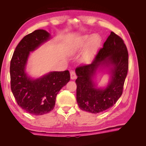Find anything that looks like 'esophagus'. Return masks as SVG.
<instances>
[{"label":"esophagus","instance_id":"obj_1","mask_svg":"<svg viewBox=\"0 0 146 146\" xmlns=\"http://www.w3.org/2000/svg\"><path fill=\"white\" fill-rule=\"evenodd\" d=\"M70 76H71V78L72 79V80H74V79H76V73H75V72L74 71H71Z\"/></svg>","mask_w":146,"mask_h":146}]
</instances>
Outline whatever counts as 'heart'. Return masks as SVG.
Here are the masks:
<instances>
[{
	"label": "heart",
	"mask_w": 146,
	"mask_h": 146,
	"mask_svg": "<svg viewBox=\"0 0 146 146\" xmlns=\"http://www.w3.org/2000/svg\"><path fill=\"white\" fill-rule=\"evenodd\" d=\"M101 43L100 37L97 35H93L91 36L84 35L79 38L75 42L72 49V53L83 49L88 44L87 49L84 54L83 60L86 63L90 62L93 58Z\"/></svg>",
	"instance_id": "b5f03b06"
}]
</instances>
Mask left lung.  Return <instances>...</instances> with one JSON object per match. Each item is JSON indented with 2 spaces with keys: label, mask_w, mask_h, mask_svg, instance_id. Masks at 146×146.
Listing matches in <instances>:
<instances>
[{
  "label": "left lung",
  "mask_w": 146,
  "mask_h": 146,
  "mask_svg": "<svg viewBox=\"0 0 146 146\" xmlns=\"http://www.w3.org/2000/svg\"><path fill=\"white\" fill-rule=\"evenodd\" d=\"M128 51L123 40L114 32L100 49L92 63L76 68L78 78L76 101L81 110L98 113L107 110L115 104L122 94L123 84L128 70ZM109 68L110 82L105 88H98L92 77L101 66Z\"/></svg>",
  "instance_id": "obj_1"
}]
</instances>
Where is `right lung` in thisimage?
Returning <instances> with one entry per match:
<instances>
[{
    "label": "right lung",
    "mask_w": 146,
    "mask_h": 146,
    "mask_svg": "<svg viewBox=\"0 0 146 146\" xmlns=\"http://www.w3.org/2000/svg\"><path fill=\"white\" fill-rule=\"evenodd\" d=\"M50 38V34L37 29L27 35L16 47L10 63L11 89L18 105L33 115L46 114L53 110L56 97L70 80L68 70L52 71L37 79L27 75L29 53Z\"/></svg>",
    "instance_id": "right-lung-1"
}]
</instances>
